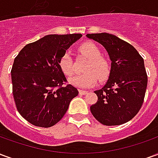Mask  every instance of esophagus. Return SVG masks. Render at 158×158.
<instances>
[{
  "label": "esophagus",
  "mask_w": 158,
  "mask_h": 158,
  "mask_svg": "<svg viewBox=\"0 0 158 158\" xmlns=\"http://www.w3.org/2000/svg\"><path fill=\"white\" fill-rule=\"evenodd\" d=\"M79 92L80 95H86V94L88 93V91H86V90H83V89H79Z\"/></svg>",
  "instance_id": "esophagus-1"
}]
</instances>
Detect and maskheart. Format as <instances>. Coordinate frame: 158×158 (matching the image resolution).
Here are the masks:
<instances>
[{"mask_svg":"<svg viewBox=\"0 0 158 158\" xmlns=\"http://www.w3.org/2000/svg\"><path fill=\"white\" fill-rule=\"evenodd\" d=\"M79 52L89 61L86 63L85 73L74 76L69 79L70 84L78 88H89L96 85L97 79L105 81L109 78L112 72V65L109 59L101 55L99 47L92 42H85L79 45ZM59 67L67 76H72L74 73L73 62L71 54L65 52L59 60Z\"/></svg>","mask_w":158,"mask_h":158,"instance_id":"b5f03b06","label":"heart"}]
</instances>
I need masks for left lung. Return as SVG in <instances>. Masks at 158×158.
I'll return each mask as SVG.
<instances>
[{"instance_id": "1", "label": "left lung", "mask_w": 158, "mask_h": 158, "mask_svg": "<svg viewBox=\"0 0 158 158\" xmlns=\"http://www.w3.org/2000/svg\"><path fill=\"white\" fill-rule=\"evenodd\" d=\"M102 45L112 61V72L102 88L96 90V103L90 106L95 118L104 125H120L135 116L142 106L147 74L144 59L132 45L107 33L88 34Z\"/></svg>"}]
</instances>
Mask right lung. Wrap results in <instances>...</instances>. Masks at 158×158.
<instances>
[{
	"label": "right lung",
	"mask_w": 158,
	"mask_h": 158,
	"mask_svg": "<svg viewBox=\"0 0 158 158\" xmlns=\"http://www.w3.org/2000/svg\"><path fill=\"white\" fill-rule=\"evenodd\" d=\"M82 35H49L26 45L14 59L12 94L21 116L33 125L49 128L65 115L79 91L59 67L66 50Z\"/></svg>",
	"instance_id": "right-lung-1"
}]
</instances>
